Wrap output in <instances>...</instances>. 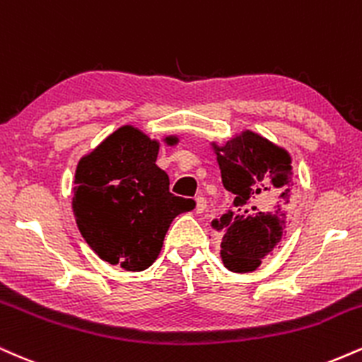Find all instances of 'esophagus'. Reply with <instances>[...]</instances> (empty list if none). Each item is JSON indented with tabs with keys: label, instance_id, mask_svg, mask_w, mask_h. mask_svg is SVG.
I'll return each mask as SVG.
<instances>
[{
	"label": "esophagus",
	"instance_id": "esophagus-1",
	"mask_svg": "<svg viewBox=\"0 0 362 362\" xmlns=\"http://www.w3.org/2000/svg\"><path fill=\"white\" fill-rule=\"evenodd\" d=\"M205 210H206V199L203 197L194 198V211H197V214H203Z\"/></svg>",
	"mask_w": 362,
	"mask_h": 362
}]
</instances>
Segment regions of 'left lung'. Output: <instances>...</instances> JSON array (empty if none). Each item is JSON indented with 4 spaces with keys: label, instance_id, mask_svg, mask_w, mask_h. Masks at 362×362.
I'll list each match as a JSON object with an SVG mask.
<instances>
[{
    "label": "left lung",
    "instance_id": "8db88e82",
    "mask_svg": "<svg viewBox=\"0 0 362 362\" xmlns=\"http://www.w3.org/2000/svg\"><path fill=\"white\" fill-rule=\"evenodd\" d=\"M225 189L235 194L230 210L211 220L222 232L220 257L232 273H252L283 239L293 205V165L286 148L252 130H242L218 146Z\"/></svg>",
    "mask_w": 362,
    "mask_h": 362
}]
</instances>
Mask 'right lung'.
I'll use <instances>...</instances> for the list:
<instances>
[{"instance_id":"obj_1","label":"right lung","mask_w":362,"mask_h":362,"mask_svg":"<svg viewBox=\"0 0 362 362\" xmlns=\"http://www.w3.org/2000/svg\"><path fill=\"white\" fill-rule=\"evenodd\" d=\"M177 135L151 139L123 125L79 159L72 188V215L95 254L127 271H144L159 256L169 225L193 199L169 193V177L156 164L160 144L177 146Z\"/></svg>"}]
</instances>
